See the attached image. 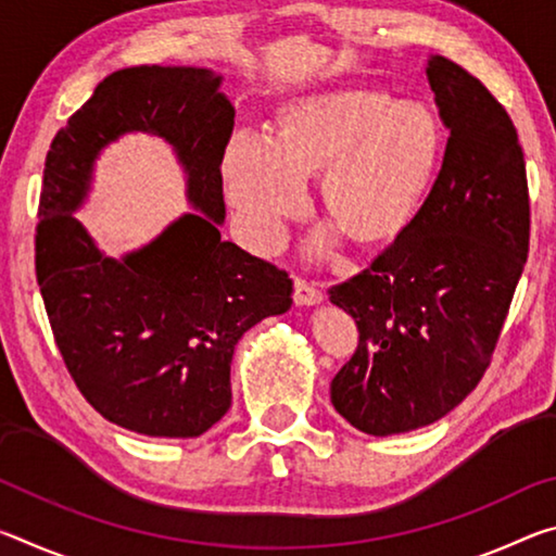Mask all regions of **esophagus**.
Masks as SVG:
<instances>
[{
  "label": "esophagus",
  "mask_w": 556,
  "mask_h": 556,
  "mask_svg": "<svg viewBox=\"0 0 556 556\" xmlns=\"http://www.w3.org/2000/svg\"><path fill=\"white\" fill-rule=\"evenodd\" d=\"M324 301V291L308 285L304 279H296L294 281V304L296 306H318Z\"/></svg>",
  "instance_id": "obj_1"
}]
</instances>
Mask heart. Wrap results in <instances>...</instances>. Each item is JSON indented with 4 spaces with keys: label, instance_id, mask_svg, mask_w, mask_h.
<instances>
[{
    "label": "heart",
    "instance_id": "1",
    "mask_svg": "<svg viewBox=\"0 0 556 556\" xmlns=\"http://www.w3.org/2000/svg\"><path fill=\"white\" fill-rule=\"evenodd\" d=\"M444 127L421 102L372 88H338L281 108L277 139L238 131L223 154L225 195L252 248L281 244L321 176L326 218L375 248L419 213L444 154Z\"/></svg>",
    "mask_w": 556,
    "mask_h": 556
}]
</instances>
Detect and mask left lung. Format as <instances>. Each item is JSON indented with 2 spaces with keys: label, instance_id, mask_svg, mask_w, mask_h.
I'll list each match as a JSON object with an SVG mask.
<instances>
[{
  "label": "left lung",
  "instance_id": "1",
  "mask_svg": "<svg viewBox=\"0 0 556 556\" xmlns=\"http://www.w3.org/2000/svg\"><path fill=\"white\" fill-rule=\"evenodd\" d=\"M427 78L451 129L437 184L370 269L328 291L361 331L331 402L372 437L434 425L481 382L530 250L510 115L444 55H429Z\"/></svg>",
  "mask_w": 556,
  "mask_h": 556
}]
</instances>
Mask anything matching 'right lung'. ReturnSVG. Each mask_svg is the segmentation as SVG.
I'll return each instance as SVG.
<instances>
[{"instance_id": "1", "label": "right lung", "mask_w": 556, "mask_h": 556, "mask_svg": "<svg viewBox=\"0 0 556 556\" xmlns=\"http://www.w3.org/2000/svg\"><path fill=\"white\" fill-rule=\"evenodd\" d=\"M223 75L137 65L108 75L53 137L36 228V277L75 384L112 425L193 439L230 409V363L244 331L291 308V279L235 242L223 154L235 125ZM144 130L173 147L194 211L139 251L105 256L74 218L99 154Z\"/></svg>"}]
</instances>
